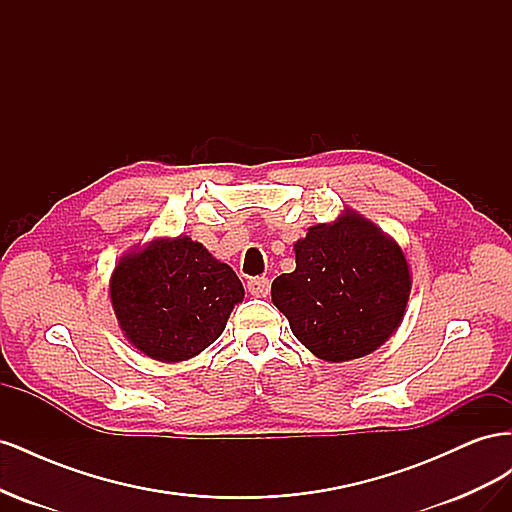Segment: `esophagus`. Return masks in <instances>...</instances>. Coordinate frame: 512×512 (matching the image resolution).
<instances>
[{
	"label": "esophagus",
	"mask_w": 512,
	"mask_h": 512,
	"mask_svg": "<svg viewBox=\"0 0 512 512\" xmlns=\"http://www.w3.org/2000/svg\"><path fill=\"white\" fill-rule=\"evenodd\" d=\"M247 290H250L254 297H267L271 290V282L267 277H250V280H247Z\"/></svg>",
	"instance_id": "1"
}]
</instances>
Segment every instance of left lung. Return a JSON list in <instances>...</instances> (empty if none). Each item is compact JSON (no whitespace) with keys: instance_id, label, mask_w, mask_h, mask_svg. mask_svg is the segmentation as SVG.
Returning <instances> with one entry per match:
<instances>
[{"instance_id":"left-lung-1","label":"left lung","mask_w":512,"mask_h":512,"mask_svg":"<svg viewBox=\"0 0 512 512\" xmlns=\"http://www.w3.org/2000/svg\"><path fill=\"white\" fill-rule=\"evenodd\" d=\"M294 254L297 269L275 277L271 297L305 348L342 363L393 335L410 297V269L395 241L346 211L309 228Z\"/></svg>"}]
</instances>
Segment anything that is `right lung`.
<instances>
[{"instance_id":"obj_1","label":"right lung","mask_w":512,"mask_h":512,"mask_svg":"<svg viewBox=\"0 0 512 512\" xmlns=\"http://www.w3.org/2000/svg\"><path fill=\"white\" fill-rule=\"evenodd\" d=\"M241 299L235 271L188 237L128 254L111 280L121 331L138 350L164 363L192 359L211 346Z\"/></svg>"}]
</instances>
